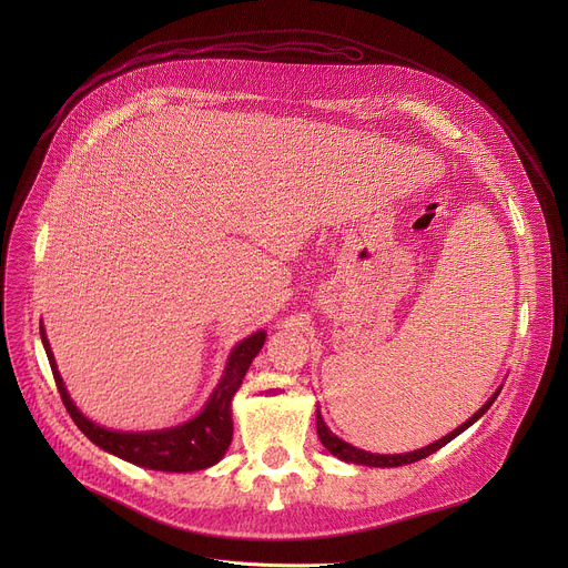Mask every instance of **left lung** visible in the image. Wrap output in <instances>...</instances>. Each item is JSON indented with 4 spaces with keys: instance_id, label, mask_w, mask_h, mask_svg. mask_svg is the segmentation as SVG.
<instances>
[{
    "instance_id": "8db88e82",
    "label": "left lung",
    "mask_w": 568,
    "mask_h": 568,
    "mask_svg": "<svg viewBox=\"0 0 568 568\" xmlns=\"http://www.w3.org/2000/svg\"><path fill=\"white\" fill-rule=\"evenodd\" d=\"M497 395H499V390H497L488 402H485L483 407H480L467 423H463V425H460L458 429H454L449 436H445V438H440V440H436V443H432V445H427V447H423V449H418V452H409V454H390V456H386V454H371V452L357 449V447L344 443L342 438H337V436L326 427V423H323V418H321V412H316V434H318L321 443L326 445V449H328L331 454H335L337 458H342V460H348V463H355V465H368V467H399V465H409V463L423 460V458H427L429 454H434V452H438L440 447H445L449 440H454L460 432H465L469 425H474L485 412H488V409L493 407V402L497 399Z\"/></svg>"
}]
</instances>
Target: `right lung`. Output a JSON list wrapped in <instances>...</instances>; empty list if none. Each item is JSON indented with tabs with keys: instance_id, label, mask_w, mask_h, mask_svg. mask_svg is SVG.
I'll use <instances>...</instances> for the list:
<instances>
[{
	"instance_id": "right-lung-1",
	"label": "right lung",
	"mask_w": 568,
	"mask_h": 568,
	"mask_svg": "<svg viewBox=\"0 0 568 568\" xmlns=\"http://www.w3.org/2000/svg\"><path fill=\"white\" fill-rule=\"evenodd\" d=\"M42 331V328H40ZM42 344L51 364V373L55 379V386L60 390L62 404L71 420L78 425L94 445L101 449L130 460L134 465L148 467V469H161V471H195L204 469L209 465H215L224 452L231 445L233 436V420H231V397L240 388L242 377H245L252 359L258 355V351L265 344V333H254L245 342H240L229 362L222 382L213 390L211 399L206 402L204 412L193 418L186 425H180L175 429L164 432H148V434H123V432H110L92 420H88L80 414L73 402L67 395V388L62 384V377L58 373L53 353L49 348V342L42 331Z\"/></svg>"
}]
</instances>
